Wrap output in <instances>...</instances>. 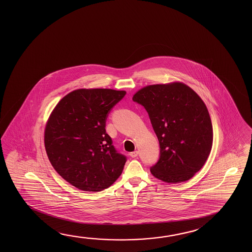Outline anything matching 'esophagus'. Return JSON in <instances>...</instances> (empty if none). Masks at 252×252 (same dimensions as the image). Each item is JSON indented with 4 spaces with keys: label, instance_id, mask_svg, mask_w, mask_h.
I'll return each instance as SVG.
<instances>
[{
    "label": "esophagus",
    "instance_id": "esophagus-1",
    "mask_svg": "<svg viewBox=\"0 0 252 252\" xmlns=\"http://www.w3.org/2000/svg\"><path fill=\"white\" fill-rule=\"evenodd\" d=\"M138 155H139L138 151H133V152L130 153V157H132V158L138 157Z\"/></svg>",
    "mask_w": 252,
    "mask_h": 252
}]
</instances>
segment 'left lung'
Segmentation results:
<instances>
[{
    "label": "left lung",
    "instance_id": "left-lung-1",
    "mask_svg": "<svg viewBox=\"0 0 252 252\" xmlns=\"http://www.w3.org/2000/svg\"><path fill=\"white\" fill-rule=\"evenodd\" d=\"M145 108L160 145L150 168L166 183L189 180L205 164L213 144V126L206 104L181 83L145 87L132 97Z\"/></svg>",
    "mask_w": 252,
    "mask_h": 252
}]
</instances>
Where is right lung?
Returning <instances> with one entry per match:
<instances>
[{"label": "right lung", "instance_id": "right-lung-1", "mask_svg": "<svg viewBox=\"0 0 252 252\" xmlns=\"http://www.w3.org/2000/svg\"><path fill=\"white\" fill-rule=\"evenodd\" d=\"M126 92L76 90L50 116L45 147L54 169L80 190L99 191L119 178L127 158L116 150L105 130L108 115Z\"/></svg>", "mask_w": 252, "mask_h": 252}]
</instances>
